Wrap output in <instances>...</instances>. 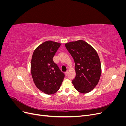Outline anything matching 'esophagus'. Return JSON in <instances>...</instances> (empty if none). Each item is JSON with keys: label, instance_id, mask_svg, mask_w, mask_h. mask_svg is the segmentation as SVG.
Masks as SVG:
<instances>
[{"label": "esophagus", "instance_id": "1", "mask_svg": "<svg viewBox=\"0 0 126 126\" xmlns=\"http://www.w3.org/2000/svg\"><path fill=\"white\" fill-rule=\"evenodd\" d=\"M68 73H69V71H68V70H67V71L65 72V75H66V76H67V75H68Z\"/></svg>", "mask_w": 126, "mask_h": 126}]
</instances>
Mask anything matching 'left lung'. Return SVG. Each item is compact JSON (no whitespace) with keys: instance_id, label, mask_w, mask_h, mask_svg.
Masks as SVG:
<instances>
[{"instance_id":"1","label":"left lung","mask_w":126,"mask_h":126,"mask_svg":"<svg viewBox=\"0 0 126 126\" xmlns=\"http://www.w3.org/2000/svg\"><path fill=\"white\" fill-rule=\"evenodd\" d=\"M65 46L75 61L76 75L72 84L79 93L90 92L97 85L101 74V63L97 51L82 40L69 42Z\"/></svg>"}]
</instances>
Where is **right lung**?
Here are the masks:
<instances>
[{"label":"right lung","instance_id":"add662e5","mask_svg":"<svg viewBox=\"0 0 126 126\" xmlns=\"http://www.w3.org/2000/svg\"><path fill=\"white\" fill-rule=\"evenodd\" d=\"M60 45V43L48 40L38 46L32 54L30 69L33 81L38 89L47 94L56 93L64 77L53 60Z\"/></svg>","mask_w":126,"mask_h":126}]
</instances>
